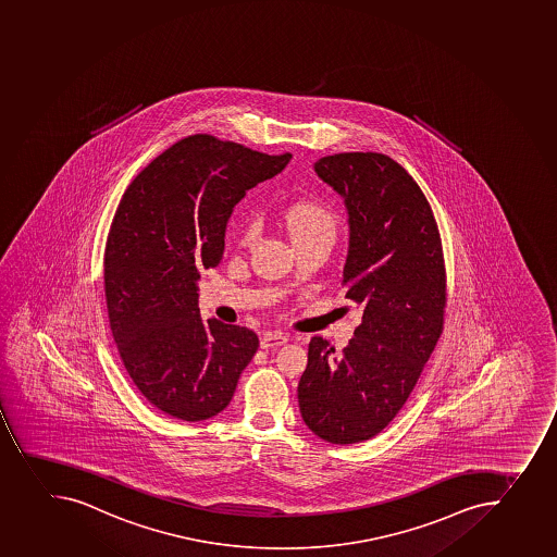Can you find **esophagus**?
Masks as SVG:
<instances>
[{"label":"esophagus","instance_id":"esophagus-1","mask_svg":"<svg viewBox=\"0 0 557 557\" xmlns=\"http://www.w3.org/2000/svg\"><path fill=\"white\" fill-rule=\"evenodd\" d=\"M286 343H288V337L285 334H277V332H267V334L261 335L260 341L263 350L280 348V346L286 345Z\"/></svg>","mask_w":557,"mask_h":557}]
</instances>
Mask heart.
I'll list each match as a JSON object with an SVG mask.
<instances>
[{"label": "heart", "mask_w": 557, "mask_h": 557, "mask_svg": "<svg viewBox=\"0 0 557 557\" xmlns=\"http://www.w3.org/2000/svg\"><path fill=\"white\" fill-rule=\"evenodd\" d=\"M286 225L297 244L315 238H335V218L329 207L313 200L294 201L285 212ZM261 231L258 218H247L239 228L238 244H252Z\"/></svg>", "instance_id": "1"}]
</instances>
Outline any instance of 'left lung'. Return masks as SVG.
Segmentation results:
<instances>
[{"label":"left lung","instance_id":"left-lung-1","mask_svg":"<svg viewBox=\"0 0 557 557\" xmlns=\"http://www.w3.org/2000/svg\"><path fill=\"white\" fill-rule=\"evenodd\" d=\"M313 168L345 198L350 249L341 285L362 323L341 351L310 339L297 398L313 435L357 444L397 417L435 350L447 305L444 250L430 201L387 154H329Z\"/></svg>","mask_w":557,"mask_h":557}]
</instances>
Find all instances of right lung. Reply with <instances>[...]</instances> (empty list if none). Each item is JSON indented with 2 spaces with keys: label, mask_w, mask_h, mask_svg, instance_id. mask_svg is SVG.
Listing matches in <instances>:
<instances>
[{
  "label": "right lung",
  "mask_w": 557,
  "mask_h": 557,
  "mask_svg": "<svg viewBox=\"0 0 557 557\" xmlns=\"http://www.w3.org/2000/svg\"><path fill=\"white\" fill-rule=\"evenodd\" d=\"M292 154L198 133L151 160L119 201L104 250L108 319L143 397L184 422L227 408L258 335L198 308L200 271L220 265L233 207Z\"/></svg>",
  "instance_id": "obj_1"
}]
</instances>
